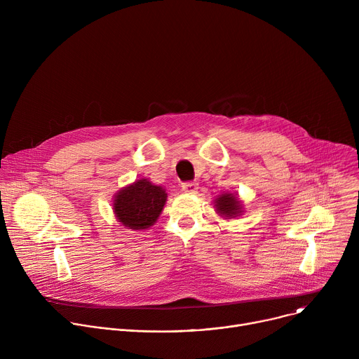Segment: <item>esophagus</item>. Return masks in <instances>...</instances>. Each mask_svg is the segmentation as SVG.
<instances>
[{"mask_svg": "<svg viewBox=\"0 0 359 359\" xmlns=\"http://www.w3.org/2000/svg\"><path fill=\"white\" fill-rule=\"evenodd\" d=\"M197 189H198V184H197V183H184V184L182 186V190H183L184 193H187V194H194V193L197 191Z\"/></svg>", "mask_w": 359, "mask_h": 359, "instance_id": "obj_1", "label": "esophagus"}]
</instances>
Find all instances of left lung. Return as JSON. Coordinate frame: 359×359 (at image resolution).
I'll return each instance as SVG.
<instances>
[{
  "instance_id": "1",
  "label": "left lung",
  "mask_w": 359,
  "mask_h": 359,
  "mask_svg": "<svg viewBox=\"0 0 359 359\" xmlns=\"http://www.w3.org/2000/svg\"><path fill=\"white\" fill-rule=\"evenodd\" d=\"M215 209L217 215L224 219H236L243 216L244 213L243 201L238 198L236 193H231V191L222 193L216 197Z\"/></svg>"
}]
</instances>
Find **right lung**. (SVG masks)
I'll use <instances>...</instances> for the list:
<instances>
[{"label":"right lung","instance_id":"right-lung-1","mask_svg":"<svg viewBox=\"0 0 359 359\" xmlns=\"http://www.w3.org/2000/svg\"><path fill=\"white\" fill-rule=\"evenodd\" d=\"M168 200L163 186L139 179L122 187L115 196L112 209L116 220L133 231L150 229L161 217Z\"/></svg>","mask_w":359,"mask_h":359}]
</instances>
